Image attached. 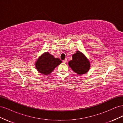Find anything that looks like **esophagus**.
Listing matches in <instances>:
<instances>
[{
	"mask_svg": "<svg viewBox=\"0 0 123 123\" xmlns=\"http://www.w3.org/2000/svg\"><path fill=\"white\" fill-rule=\"evenodd\" d=\"M63 62H64V63H66L67 62V59H65V60L63 61Z\"/></svg>",
	"mask_w": 123,
	"mask_h": 123,
	"instance_id": "esophagus-1",
	"label": "esophagus"
}]
</instances>
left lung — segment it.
Returning <instances> with one entry per match:
<instances>
[{
  "label": "left lung",
  "instance_id": "1",
  "mask_svg": "<svg viewBox=\"0 0 123 123\" xmlns=\"http://www.w3.org/2000/svg\"><path fill=\"white\" fill-rule=\"evenodd\" d=\"M68 65L78 75L86 73L90 67V62L88 59L80 51H76L72 55V59L69 62Z\"/></svg>",
  "mask_w": 123,
  "mask_h": 123
}]
</instances>
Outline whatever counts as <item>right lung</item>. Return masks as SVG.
Wrapping results in <instances>:
<instances>
[{
    "label": "right lung",
    "instance_id": "right-lung-1",
    "mask_svg": "<svg viewBox=\"0 0 123 123\" xmlns=\"http://www.w3.org/2000/svg\"><path fill=\"white\" fill-rule=\"evenodd\" d=\"M62 61L55 58L49 52H45L40 56L35 62V67L38 71L44 75L50 74L54 69L62 63Z\"/></svg>",
    "mask_w": 123,
    "mask_h": 123
}]
</instances>
